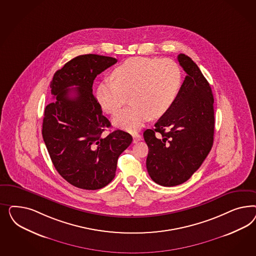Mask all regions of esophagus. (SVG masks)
I'll return each instance as SVG.
<instances>
[{
  "label": "esophagus",
  "instance_id": "1",
  "mask_svg": "<svg viewBox=\"0 0 256 256\" xmlns=\"http://www.w3.org/2000/svg\"><path fill=\"white\" fill-rule=\"evenodd\" d=\"M132 137H133V142H139L140 140L142 139V136L137 132H133Z\"/></svg>",
  "mask_w": 256,
  "mask_h": 256
}]
</instances>
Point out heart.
<instances>
[{"mask_svg":"<svg viewBox=\"0 0 256 256\" xmlns=\"http://www.w3.org/2000/svg\"><path fill=\"white\" fill-rule=\"evenodd\" d=\"M112 80H103L96 89L101 108L114 114L128 96L132 103L114 118V123L126 130H136L151 118L166 114L178 96L182 72L172 59L133 57L112 72Z\"/></svg>","mask_w":256,"mask_h":256,"instance_id":"1","label":"heart"}]
</instances>
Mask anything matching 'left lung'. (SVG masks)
Returning <instances> with one entry per match:
<instances>
[{
  "mask_svg": "<svg viewBox=\"0 0 256 256\" xmlns=\"http://www.w3.org/2000/svg\"><path fill=\"white\" fill-rule=\"evenodd\" d=\"M178 60L186 73L178 96L155 128L144 132L149 148L148 174L164 186H178L190 178L208 155L214 140V98L210 84L188 56L180 54Z\"/></svg>",
  "mask_w": 256,
  "mask_h": 256,
  "instance_id": "8db88e82",
  "label": "left lung"
}]
</instances>
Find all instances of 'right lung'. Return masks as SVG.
I'll use <instances>...</instances> for the list:
<instances>
[{
    "label": "right lung",
    "mask_w": 256,
    "mask_h": 256,
    "mask_svg": "<svg viewBox=\"0 0 256 256\" xmlns=\"http://www.w3.org/2000/svg\"><path fill=\"white\" fill-rule=\"evenodd\" d=\"M116 62L80 55L57 70L50 82L55 100L45 108L42 136L55 169L80 188L107 186L116 176L119 156L132 144V135L120 130L103 135L110 123L93 94L96 77Z\"/></svg>",
    "instance_id": "right-lung-1"
}]
</instances>
